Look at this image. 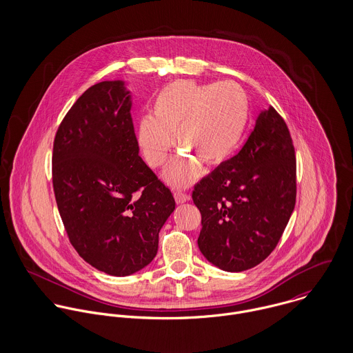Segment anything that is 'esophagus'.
I'll list each match as a JSON object with an SVG mask.
<instances>
[{
    "mask_svg": "<svg viewBox=\"0 0 353 353\" xmlns=\"http://www.w3.org/2000/svg\"><path fill=\"white\" fill-rule=\"evenodd\" d=\"M174 199L178 203H183V202L190 200V196L183 193V192H174Z\"/></svg>",
    "mask_w": 353,
    "mask_h": 353,
    "instance_id": "obj_1",
    "label": "esophagus"
}]
</instances>
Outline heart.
Returning <instances> with one entry per match:
<instances>
[{
  "label": "heart",
  "instance_id": "heart-1",
  "mask_svg": "<svg viewBox=\"0 0 353 353\" xmlns=\"http://www.w3.org/2000/svg\"><path fill=\"white\" fill-rule=\"evenodd\" d=\"M248 118L249 101L238 84L176 80L157 94L151 117L140 121L137 141L147 164L159 168L167 161L176 137V145L185 153L168 165L165 178L182 188L199 178L200 163L216 165L232 153Z\"/></svg>",
  "mask_w": 353,
  "mask_h": 353
}]
</instances>
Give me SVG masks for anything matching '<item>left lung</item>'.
<instances>
[{
    "label": "left lung",
    "instance_id": "obj_1",
    "mask_svg": "<svg viewBox=\"0 0 353 353\" xmlns=\"http://www.w3.org/2000/svg\"><path fill=\"white\" fill-rule=\"evenodd\" d=\"M201 212L199 248L227 272H242L273 252L296 202V156L283 117L259 112L248 141L194 186Z\"/></svg>",
    "mask_w": 353,
    "mask_h": 353
}]
</instances>
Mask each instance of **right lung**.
<instances>
[{
	"label": "right lung",
	"mask_w": 353,
	"mask_h": 353,
	"mask_svg": "<svg viewBox=\"0 0 353 353\" xmlns=\"http://www.w3.org/2000/svg\"><path fill=\"white\" fill-rule=\"evenodd\" d=\"M130 107L122 81L95 84L66 112L52 145V189L69 242L111 276L151 262L175 209L171 190L139 156Z\"/></svg>",
	"instance_id": "add662e5"
}]
</instances>
